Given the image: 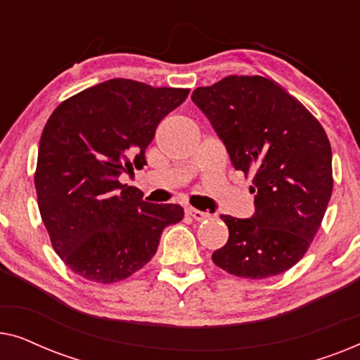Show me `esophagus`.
I'll list each match as a JSON object with an SVG mask.
<instances>
[{"label":"esophagus","instance_id":"34e87169","mask_svg":"<svg viewBox=\"0 0 360 360\" xmlns=\"http://www.w3.org/2000/svg\"><path fill=\"white\" fill-rule=\"evenodd\" d=\"M186 214H190L196 221H206L211 218V213H208V211H200L195 208H186Z\"/></svg>","mask_w":360,"mask_h":360}]
</instances>
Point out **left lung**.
I'll list each match as a JSON object with an SVG mask.
<instances>
[{"label":"left lung","instance_id":"1","mask_svg":"<svg viewBox=\"0 0 360 360\" xmlns=\"http://www.w3.org/2000/svg\"><path fill=\"white\" fill-rule=\"evenodd\" d=\"M191 100L234 169L254 174V214H221L229 239L213 262L252 280L287 272L308 250L333 193L326 132L297 98L264 77H226L196 88Z\"/></svg>","mask_w":360,"mask_h":360}]
</instances>
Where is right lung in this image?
<instances>
[{
    "label": "right lung",
    "mask_w": 360,
    "mask_h": 360,
    "mask_svg": "<svg viewBox=\"0 0 360 360\" xmlns=\"http://www.w3.org/2000/svg\"><path fill=\"white\" fill-rule=\"evenodd\" d=\"M190 90L112 78L56 108L41 136L34 175L39 211L67 267L100 283L124 280L154 257L180 205L142 201L120 175L142 169L159 122Z\"/></svg>",
    "instance_id": "obj_1"
}]
</instances>
